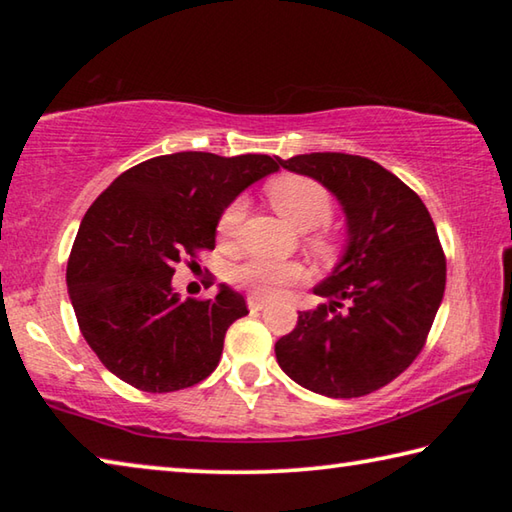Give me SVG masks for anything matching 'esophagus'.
Masks as SVG:
<instances>
[{
  "label": "esophagus",
  "mask_w": 512,
  "mask_h": 512,
  "mask_svg": "<svg viewBox=\"0 0 512 512\" xmlns=\"http://www.w3.org/2000/svg\"><path fill=\"white\" fill-rule=\"evenodd\" d=\"M248 307L253 311H259V309L266 307V300L262 296H255V293H253V296H248Z\"/></svg>",
  "instance_id": "obj_1"
}]
</instances>
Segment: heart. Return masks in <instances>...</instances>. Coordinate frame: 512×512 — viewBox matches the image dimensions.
I'll return each instance as SVG.
<instances>
[{"label":"heart","instance_id":"b5f03b06","mask_svg":"<svg viewBox=\"0 0 512 512\" xmlns=\"http://www.w3.org/2000/svg\"><path fill=\"white\" fill-rule=\"evenodd\" d=\"M268 201L284 221L300 232L316 230L332 216V196L316 180L305 176H282L273 180L266 189ZM244 201H235L225 207L219 219V235L230 239L237 235L241 219H244ZM316 244L327 248V239L320 237ZM305 277V268L293 262H271V259H255L237 271V282L246 284L262 296H271L284 284H291Z\"/></svg>","mask_w":512,"mask_h":512}]
</instances>
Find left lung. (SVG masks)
Returning a JSON list of instances; mask_svg holds the SVG:
<instances>
[{
    "mask_svg": "<svg viewBox=\"0 0 512 512\" xmlns=\"http://www.w3.org/2000/svg\"><path fill=\"white\" fill-rule=\"evenodd\" d=\"M314 178L345 216V246L316 284L327 305L300 311L275 343L280 368L307 391L361 397L411 366L445 293V255L420 196L381 164L348 153L275 158Z\"/></svg>",
    "mask_w": 512,
    "mask_h": 512,
    "instance_id": "left-lung-1",
    "label": "left lung"
}]
</instances>
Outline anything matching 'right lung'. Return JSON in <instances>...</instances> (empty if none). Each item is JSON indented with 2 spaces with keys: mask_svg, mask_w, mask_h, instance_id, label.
Instances as JSON below:
<instances>
[{
  "mask_svg": "<svg viewBox=\"0 0 512 512\" xmlns=\"http://www.w3.org/2000/svg\"><path fill=\"white\" fill-rule=\"evenodd\" d=\"M280 164L271 155L183 151L121 173L85 212L67 262V291L94 354L146 393L210 377L246 300L219 284L212 300L180 298L171 277L196 250L216 246L235 198Z\"/></svg>",
  "mask_w": 512,
  "mask_h": 512,
  "instance_id": "1",
  "label": "right lung"
}]
</instances>
